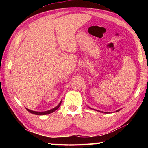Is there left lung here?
Segmentation results:
<instances>
[{
	"label": "left lung",
	"instance_id": "8db88e82",
	"mask_svg": "<svg viewBox=\"0 0 148 148\" xmlns=\"http://www.w3.org/2000/svg\"><path fill=\"white\" fill-rule=\"evenodd\" d=\"M118 111H119V110H117L116 112H118ZM99 112H101V111H99ZM103 112H102V113H103ZM104 113H106V114L107 113V114H108V112H104ZM108 113H109V112H108Z\"/></svg>",
	"mask_w": 148,
	"mask_h": 148
}]
</instances>
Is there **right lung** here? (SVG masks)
I'll use <instances>...</instances> for the list:
<instances>
[{"instance_id": "obj_1", "label": "right lung", "mask_w": 148, "mask_h": 148, "mask_svg": "<svg viewBox=\"0 0 148 148\" xmlns=\"http://www.w3.org/2000/svg\"><path fill=\"white\" fill-rule=\"evenodd\" d=\"M61 102H60V103L58 105H57V106L56 108H53V109L48 110V111H46V112H35V111H32V110H29V109H27V108H26V109L28 110V111L30 112V113L33 114H35V115H46V114H51V113H52V112H53L56 111V110H57V109L59 108V106H61Z\"/></svg>"}]
</instances>
